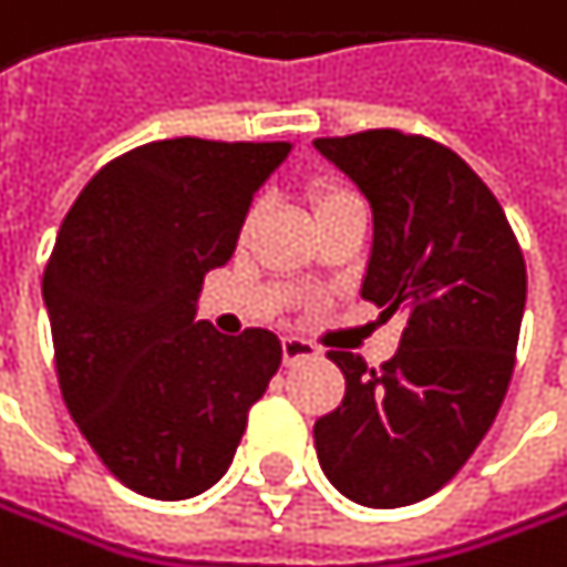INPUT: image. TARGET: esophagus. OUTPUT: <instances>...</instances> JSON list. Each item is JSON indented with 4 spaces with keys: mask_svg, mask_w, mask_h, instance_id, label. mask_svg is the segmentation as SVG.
<instances>
[{
    "mask_svg": "<svg viewBox=\"0 0 567 567\" xmlns=\"http://www.w3.org/2000/svg\"><path fill=\"white\" fill-rule=\"evenodd\" d=\"M319 350L312 343L299 340V337H286V340H281V360H286V363H299V360H309Z\"/></svg>",
    "mask_w": 567,
    "mask_h": 567,
    "instance_id": "esophagus-1",
    "label": "esophagus"
}]
</instances>
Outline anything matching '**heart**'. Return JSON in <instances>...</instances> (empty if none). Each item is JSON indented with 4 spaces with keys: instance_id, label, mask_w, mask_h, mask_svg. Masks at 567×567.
<instances>
[{
    "instance_id": "obj_1",
    "label": "heart",
    "mask_w": 567,
    "mask_h": 567,
    "mask_svg": "<svg viewBox=\"0 0 567 567\" xmlns=\"http://www.w3.org/2000/svg\"><path fill=\"white\" fill-rule=\"evenodd\" d=\"M309 204H312V210H316V217H319V214L333 210V207L357 204V197H353V193H350L347 186H340V183H316V186L309 189Z\"/></svg>"
}]
</instances>
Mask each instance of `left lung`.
I'll return each mask as SVG.
<instances>
[{
    "label": "left lung",
    "mask_w": 567,
    "mask_h": 567,
    "mask_svg": "<svg viewBox=\"0 0 567 567\" xmlns=\"http://www.w3.org/2000/svg\"><path fill=\"white\" fill-rule=\"evenodd\" d=\"M374 214L360 296L404 316L398 353L330 350L343 404L312 429L319 466L360 507H408L466 466L504 404L527 268L504 207L452 148L374 128L312 142Z\"/></svg>",
    "instance_id": "8db88e82"
}]
</instances>
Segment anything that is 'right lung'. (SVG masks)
Segmentation results:
<instances>
[{
  "label": "right lung",
  "instance_id": "obj_1",
  "mask_svg": "<svg viewBox=\"0 0 567 567\" xmlns=\"http://www.w3.org/2000/svg\"><path fill=\"white\" fill-rule=\"evenodd\" d=\"M289 152L148 142L107 163L60 224L43 271L60 391L101 463L142 496L210 489L281 363L275 333L220 337L197 299Z\"/></svg>",
  "mask_w": 567,
  "mask_h": 567
}]
</instances>
